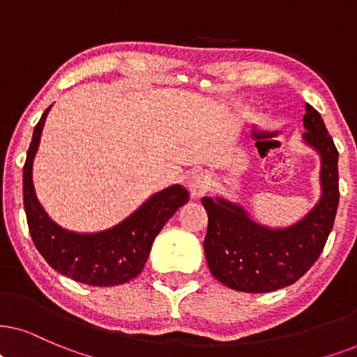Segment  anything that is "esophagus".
<instances>
[{
  "label": "esophagus",
  "mask_w": 357,
  "mask_h": 357,
  "mask_svg": "<svg viewBox=\"0 0 357 357\" xmlns=\"http://www.w3.org/2000/svg\"><path fill=\"white\" fill-rule=\"evenodd\" d=\"M209 186H211V178L204 173V171L196 169L189 174L188 188L192 197L204 196V194L209 191Z\"/></svg>",
  "instance_id": "34e87169"
}]
</instances>
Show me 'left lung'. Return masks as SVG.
I'll return each mask as SVG.
<instances>
[{
    "instance_id": "left-lung-1",
    "label": "left lung",
    "mask_w": 357,
    "mask_h": 357,
    "mask_svg": "<svg viewBox=\"0 0 357 357\" xmlns=\"http://www.w3.org/2000/svg\"><path fill=\"white\" fill-rule=\"evenodd\" d=\"M306 145L321 156V199L303 219L285 229L257 224L238 204L202 197L209 225L204 254L211 273L232 290L267 293L288 287L311 268L324 249L337 204V150L321 115L305 107Z\"/></svg>"
}]
</instances>
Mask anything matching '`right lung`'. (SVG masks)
Masks as SVG:
<instances>
[{"label":"right lung","instance_id":"1","mask_svg":"<svg viewBox=\"0 0 357 357\" xmlns=\"http://www.w3.org/2000/svg\"><path fill=\"white\" fill-rule=\"evenodd\" d=\"M49 110L51 107L46 108L34 126L22 168V199L36 249L54 270L75 282L92 287H114L130 282L142 273L158 232L189 201L188 189L174 184L153 194L130 218L108 231L77 234L59 227L40 207L33 186V160Z\"/></svg>","mask_w":357,"mask_h":357}]
</instances>
